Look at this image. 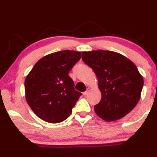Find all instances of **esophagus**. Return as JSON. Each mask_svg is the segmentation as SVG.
<instances>
[{"label":"esophagus","mask_w":157,"mask_h":157,"mask_svg":"<svg viewBox=\"0 0 157 157\" xmlns=\"http://www.w3.org/2000/svg\"><path fill=\"white\" fill-rule=\"evenodd\" d=\"M89 91V88L87 89H86V91H84V92L83 93V95H87V94H88Z\"/></svg>","instance_id":"34e87169"}]
</instances>
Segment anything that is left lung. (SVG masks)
<instances>
[{
  "label": "left lung",
  "instance_id": "1",
  "mask_svg": "<svg viewBox=\"0 0 157 157\" xmlns=\"http://www.w3.org/2000/svg\"><path fill=\"white\" fill-rule=\"evenodd\" d=\"M82 59L98 78L102 98L94 110L100 118L117 121L136 107L143 79L132 61L119 53L103 50L82 52Z\"/></svg>",
  "mask_w": 157,
  "mask_h": 157
}]
</instances>
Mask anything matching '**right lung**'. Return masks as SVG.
Returning <instances> with one entry per match:
<instances>
[{
  "label": "right lung",
  "instance_id": "obj_1",
  "mask_svg": "<svg viewBox=\"0 0 157 157\" xmlns=\"http://www.w3.org/2000/svg\"><path fill=\"white\" fill-rule=\"evenodd\" d=\"M81 52L62 50L41 58L25 80V98L36 115L50 123L65 121L82 95L68 75Z\"/></svg>",
  "mask_w": 157,
  "mask_h": 157
}]
</instances>
